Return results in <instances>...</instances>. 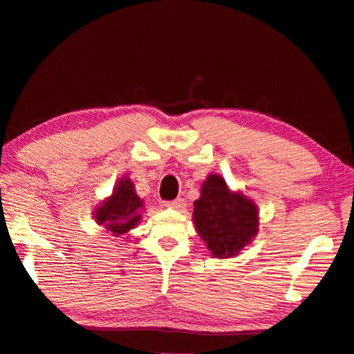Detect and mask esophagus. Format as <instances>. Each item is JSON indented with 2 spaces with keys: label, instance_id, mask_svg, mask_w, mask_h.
<instances>
[{
  "label": "esophagus",
  "instance_id": "obj_1",
  "mask_svg": "<svg viewBox=\"0 0 354 354\" xmlns=\"http://www.w3.org/2000/svg\"><path fill=\"white\" fill-rule=\"evenodd\" d=\"M167 207H171V209H184L185 207V201L184 198H176V200H171V201H167L165 203Z\"/></svg>",
  "mask_w": 354,
  "mask_h": 354
}]
</instances>
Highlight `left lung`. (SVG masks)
I'll return each mask as SVG.
<instances>
[{
	"label": "left lung",
	"instance_id": "1",
	"mask_svg": "<svg viewBox=\"0 0 354 354\" xmlns=\"http://www.w3.org/2000/svg\"><path fill=\"white\" fill-rule=\"evenodd\" d=\"M194 221L215 257L236 256L257 232V209L241 194H232L225 179L207 176L194 203Z\"/></svg>",
	"mask_w": 354,
	"mask_h": 354
}]
</instances>
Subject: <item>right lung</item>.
Instances as JSON below:
<instances>
[{
	"mask_svg": "<svg viewBox=\"0 0 354 354\" xmlns=\"http://www.w3.org/2000/svg\"><path fill=\"white\" fill-rule=\"evenodd\" d=\"M142 206V200L134 192L133 183L129 179H122L113 189L111 198L95 211V220L113 236L120 237L139 223Z\"/></svg>",
	"mask_w": 354,
	"mask_h": 354,
	"instance_id": "obj_1",
	"label": "right lung"
}]
</instances>
